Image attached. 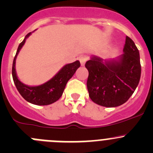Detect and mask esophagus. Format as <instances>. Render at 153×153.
I'll use <instances>...</instances> for the list:
<instances>
[{
    "label": "esophagus",
    "instance_id": "34e87169",
    "mask_svg": "<svg viewBox=\"0 0 153 153\" xmlns=\"http://www.w3.org/2000/svg\"><path fill=\"white\" fill-rule=\"evenodd\" d=\"M79 61L80 62H81V66H84L86 61H87V57L85 56V55H82V56H81L79 58Z\"/></svg>",
    "mask_w": 153,
    "mask_h": 153
}]
</instances>
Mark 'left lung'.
<instances>
[{
    "mask_svg": "<svg viewBox=\"0 0 153 153\" xmlns=\"http://www.w3.org/2000/svg\"><path fill=\"white\" fill-rule=\"evenodd\" d=\"M123 51L118 61H103L93 56L85 64L89 72L86 86L89 98L98 105H121L138 85L141 72L139 52L129 37H126Z\"/></svg>",
    "mask_w": 153,
    "mask_h": 153,
    "instance_id": "obj_1",
    "label": "left lung"
}]
</instances>
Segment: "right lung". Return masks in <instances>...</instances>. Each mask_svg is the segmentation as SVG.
<instances>
[{
  "mask_svg": "<svg viewBox=\"0 0 153 153\" xmlns=\"http://www.w3.org/2000/svg\"><path fill=\"white\" fill-rule=\"evenodd\" d=\"M30 35L31 32L27 34L24 41L18 46L12 64V78L17 89L26 101L35 105H49L57 101L61 98L68 81L73 76L77 69L81 66V64L79 61H76L72 64H67L52 79L44 84L36 86L25 85L21 83L17 77L15 72V60L18 52L24 46L26 39Z\"/></svg>",
  "mask_w": 153,
  "mask_h": 153,
  "instance_id": "right-lung-1",
  "label": "right lung"
}]
</instances>
